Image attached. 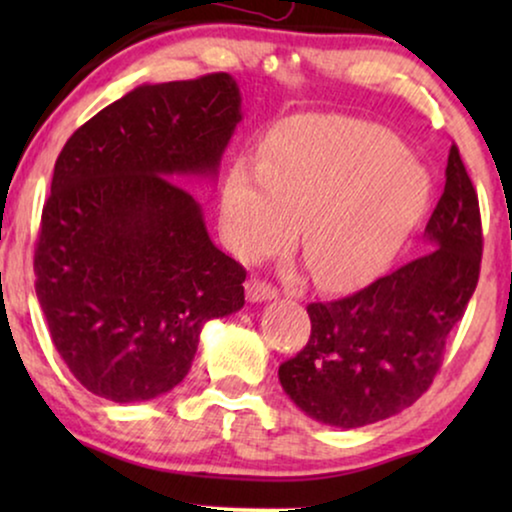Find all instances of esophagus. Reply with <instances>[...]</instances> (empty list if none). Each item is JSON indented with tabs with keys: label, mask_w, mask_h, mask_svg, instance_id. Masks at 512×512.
<instances>
[{
	"label": "esophagus",
	"mask_w": 512,
	"mask_h": 512,
	"mask_svg": "<svg viewBox=\"0 0 512 512\" xmlns=\"http://www.w3.org/2000/svg\"><path fill=\"white\" fill-rule=\"evenodd\" d=\"M244 291H247V300L249 303H265V300H275L277 298V289L275 286L261 282V279H249L247 286H244Z\"/></svg>",
	"instance_id": "1"
}]
</instances>
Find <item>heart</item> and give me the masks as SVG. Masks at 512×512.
<instances>
[{
	"mask_svg": "<svg viewBox=\"0 0 512 512\" xmlns=\"http://www.w3.org/2000/svg\"><path fill=\"white\" fill-rule=\"evenodd\" d=\"M433 179L403 139L345 116H296L240 158L221 188V230L244 258L291 240L321 289L368 282L401 254L429 212Z\"/></svg>",
	"mask_w": 512,
	"mask_h": 512,
	"instance_id": "obj_1",
	"label": "heart"
}]
</instances>
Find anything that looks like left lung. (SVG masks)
I'll use <instances>...</instances> for the list:
<instances>
[{"instance_id": "obj_1", "label": "left lung", "mask_w": 512, "mask_h": 512, "mask_svg": "<svg viewBox=\"0 0 512 512\" xmlns=\"http://www.w3.org/2000/svg\"><path fill=\"white\" fill-rule=\"evenodd\" d=\"M445 177L424 256L352 296L307 305L310 340L279 366L282 389L307 417L359 429L398 415L429 389L482 258L478 195L454 144Z\"/></svg>"}]
</instances>
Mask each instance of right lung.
<instances>
[{
	"instance_id": "obj_1",
	"label": "right lung",
	"mask_w": 512,
	"mask_h": 512,
	"mask_svg": "<svg viewBox=\"0 0 512 512\" xmlns=\"http://www.w3.org/2000/svg\"><path fill=\"white\" fill-rule=\"evenodd\" d=\"M240 121L230 74L142 83L83 123L55 160L34 286L55 349L90 394H167L191 370L207 321L242 310L247 272L179 186L216 181Z\"/></svg>"
}]
</instances>
